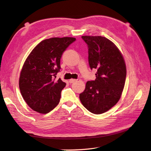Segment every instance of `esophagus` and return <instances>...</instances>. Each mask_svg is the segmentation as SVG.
I'll list each match as a JSON object with an SVG mask.
<instances>
[{
    "instance_id": "obj_1",
    "label": "esophagus",
    "mask_w": 151,
    "mask_h": 151,
    "mask_svg": "<svg viewBox=\"0 0 151 151\" xmlns=\"http://www.w3.org/2000/svg\"><path fill=\"white\" fill-rule=\"evenodd\" d=\"M77 80V79H71L69 80V83L71 84V83H75V82H76Z\"/></svg>"
}]
</instances>
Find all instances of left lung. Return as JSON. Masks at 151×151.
Wrapping results in <instances>:
<instances>
[{
  "label": "left lung",
  "instance_id": "left-lung-1",
  "mask_svg": "<svg viewBox=\"0 0 151 151\" xmlns=\"http://www.w3.org/2000/svg\"><path fill=\"white\" fill-rule=\"evenodd\" d=\"M82 38L88 45L91 69L95 68L97 72L94 81L87 82L79 98L88 111L99 115L119 101L125 83V63L117 47L106 38L83 36Z\"/></svg>",
  "mask_w": 151,
  "mask_h": 151
}]
</instances>
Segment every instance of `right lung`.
Instances as JSON below:
<instances>
[{"label":"right lung","instance_id":"obj_1","mask_svg":"<svg viewBox=\"0 0 151 151\" xmlns=\"http://www.w3.org/2000/svg\"><path fill=\"white\" fill-rule=\"evenodd\" d=\"M76 41L75 38H52L36 45L22 66L19 81L22 98L34 111L46 114L60 101L61 91L66 84L55 81L60 69L63 52Z\"/></svg>","mask_w":151,"mask_h":151}]
</instances>
